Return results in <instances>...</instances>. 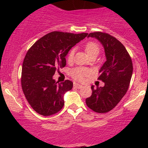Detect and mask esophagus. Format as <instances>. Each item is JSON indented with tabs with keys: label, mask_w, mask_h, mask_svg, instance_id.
<instances>
[{
	"label": "esophagus",
	"mask_w": 148,
	"mask_h": 148,
	"mask_svg": "<svg viewBox=\"0 0 148 148\" xmlns=\"http://www.w3.org/2000/svg\"><path fill=\"white\" fill-rule=\"evenodd\" d=\"M74 87L76 88H78V89H80V88H82L83 86H81V85L77 84V83H74Z\"/></svg>",
	"instance_id": "1"
}]
</instances>
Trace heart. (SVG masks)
<instances>
[{
  "label": "heart",
  "mask_w": 148,
  "mask_h": 148,
  "mask_svg": "<svg viewBox=\"0 0 148 148\" xmlns=\"http://www.w3.org/2000/svg\"><path fill=\"white\" fill-rule=\"evenodd\" d=\"M84 49L89 57L97 56L100 51L99 45L95 42H88L84 46ZM74 55V49H71L67 56L68 62H72ZM90 74V71L85 67H76L71 71V76L73 79L82 81Z\"/></svg>",
  "instance_id": "1"
}]
</instances>
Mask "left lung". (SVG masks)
<instances>
[{"mask_svg": "<svg viewBox=\"0 0 148 148\" xmlns=\"http://www.w3.org/2000/svg\"><path fill=\"white\" fill-rule=\"evenodd\" d=\"M103 45L106 61L99 70L98 78L103 87L91 86L92 93L86 99L87 106L95 112L105 113L111 111L126 94L133 73V64L127 49L119 40L109 34L95 32L88 35Z\"/></svg>", "mask_w": 148, "mask_h": 148, "instance_id": "left-lung-1", "label": "left lung"}]
</instances>
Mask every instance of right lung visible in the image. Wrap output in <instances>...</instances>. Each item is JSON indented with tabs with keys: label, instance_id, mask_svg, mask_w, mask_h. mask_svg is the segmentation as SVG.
<instances>
[{
	"label": "right lung",
	"instance_id": "right-lung-1",
	"mask_svg": "<svg viewBox=\"0 0 148 148\" xmlns=\"http://www.w3.org/2000/svg\"><path fill=\"white\" fill-rule=\"evenodd\" d=\"M88 35L53 31L41 37L26 53L22 65L21 87L30 106L39 114L49 116L64 106L63 96L72 90L69 80L53 79L59 67L66 65L65 56L72 47Z\"/></svg>",
	"mask_w": 148,
	"mask_h": 148
}]
</instances>
